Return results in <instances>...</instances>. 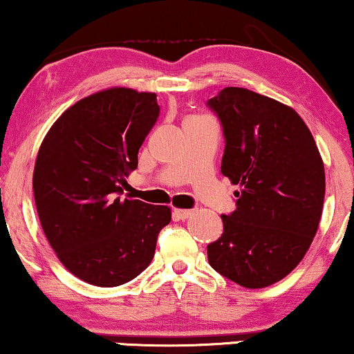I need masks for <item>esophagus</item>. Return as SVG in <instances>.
<instances>
[{"label": "esophagus", "instance_id": "34e87169", "mask_svg": "<svg viewBox=\"0 0 354 354\" xmlns=\"http://www.w3.org/2000/svg\"><path fill=\"white\" fill-rule=\"evenodd\" d=\"M192 216L190 209H183V207H174V217L178 221H185Z\"/></svg>", "mask_w": 354, "mask_h": 354}]
</instances>
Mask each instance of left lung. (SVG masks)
Here are the masks:
<instances>
[{
  "instance_id": "8db88e82",
  "label": "left lung",
  "mask_w": 354,
  "mask_h": 354,
  "mask_svg": "<svg viewBox=\"0 0 354 354\" xmlns=\"http://www.w3.org/2000/svg\"><path fill=\"white\" fill-rule=\"evenodd\" d=\"M207 104L224 127L221 172L241 188L207 261L241 287H269L301 263L316 236L326 195L321 153L297 111L277 100L227 86Z\"/></svg>"
}]
</instances>
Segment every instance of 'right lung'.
<instances>
[{"label":"right lung","instance_id":"1","mask_svg":"<svg viewBox=\"0 0 354 354\" xmlns=\"http://www.w3.org/2000/svg\"><path fill=\"white\" fill-rule=\"evenodd\" d=\"M158 115L156 93L111 86L67 108L38 149L32 183L41 229L86 283L118 287L142 274L172 219L169 206L115 196Z\"/></svg>","mask_w":354,"mask_h":354}]
</instances>
